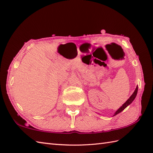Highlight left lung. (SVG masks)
Here are the masks:
<instances>
[{
  "label": "left lung",
  "mask_w": 153,
  "mask_h": 153,
  "mask_svg": "<svg viewBox=\"0 0 153 153\" xmlns=\"http://www.w3.org/2000/svg\"><path fill=\"white\" fill-rule=\"evenodd\" d=\"M137 90H138V87H136L135 90V91H134V93H133L132 95H131V96L130 97H129V98L128 99V100H127V101H126L124 104H123V105L121 107H120V108H119V109H118V110H117V111L116 112V113L114 114V116H115V115H116V114H118V113L121 112L122 111V110H124V109L126 108L127 106H128L129 105H130V104H131L133 101H134V100L135 99L136 95H137Z\"/></svg>",
  "instance_id": "1"
}]
</instances>
